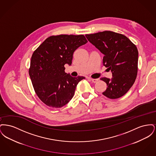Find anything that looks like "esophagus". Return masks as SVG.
Here are the masks:
<instances>
[{"instance_id":"34e87169","label":"esophagus","mask_w":156,"mask_h":156,"mask_svg":"<svg viewBox=\"0 0 156 156\" xmlns=\"http://www.w3.org/2000/svg\"><path fill=\"white\" fill-rule=\"evenodd\" d=\"M89 80L90 81L92 82H94V83H96L97 82L99 81V79H92V78H89Z\"/></svg>"}]
</instances>
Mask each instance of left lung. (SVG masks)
Returning <instances> with one entry per match:
<instances>
[{
	"instance_id": "8db88e82",
	"label": "left lung",
	"mask_w": 156,
	"mask_h": 156,
	"mask_svg": "<svg viewBox=\"0 0 156 156\" xmlns=\"http://www.w3.org/2000/svg\"><path fill=\"white\" fill-rule=\"evenodd\" d=\"M85 36L104 54L103 65L111 71V79H101L108 87L103 95L110 99L123 96L132 87L137 76L139 53L136 46L125 36L111 31Z\"/></svg>"
}]
</instances>
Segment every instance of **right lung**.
<instances>
[{
  "instance_id": "1",
  "label": "right lung",
  "mask_w": 156,
  "mask_h": 156,
  "mask_svg": "<svg viewBox=\"0 0 156 156\" xmlns=\"http://www.w3.org/2000/svg\"><path fill=\"white\" fill-rule=\"evenodd\" d=\"M87 42L83 35L52 36L33 52L29 75L37 96L46 105L61 108L74 97L77 84L85 78L67 74L64 65L71 66L74 52Z\"/></svg>"
}]
</instances>
